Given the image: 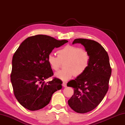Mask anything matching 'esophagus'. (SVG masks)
Here are the masks:
<instances>
[{
	"label": "esophagus",
	"instance_id": "34e87169",
	"mask_svg": "<svg viewBox=\"0 0 125 125\" xmlns=\"http://www.w3.org/2000/svg\"><path fill=\"white\" fill-rule=\"evenodd\" d=\"M62 85L63 86V87H67V84L64 83V82H63V83H62Z\"/></svg>",
	"mask_w": 125,
	"mask_h": 125
}]
</instances>
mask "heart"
I'll use <instances>...</instances> for the list:
<instances>
[{"label": "heart", "mask_w": 125, "mask_h": 125, "mask_svg": "<svg viewBox=\"0 0 125 125\" xmlns=\"http://www.w3.org/2000/svg\"><path fill=\"white\" fill-rule=\"evenodd\" d=\"M58 56L51 53L48 56L47 61L50 67L57 71L64 62V68L55 73L54 77L62 81L66 82L74 75L78 77L83 74L87 69L90 62V56L85 50L77 46L67 45L57 51Z\"/></svg>", "instance_id": "1"}]
</instances>
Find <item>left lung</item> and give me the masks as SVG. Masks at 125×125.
<instances>
[{"instance_id":"left-lung-1","label":"left lung","mask_w":125,"mask_h":125,"mask_svg":"<svg viewBox=\"0 0 125 125\" xmlns=\"http://www.w3.org/2000/svg\"><path fill=\"white\" fill-rule=\"evenodd\" d=\"M80 43L90 56V62L83 74L67 83L74 89L68 101L71 108L78 113L93 110L104 98L109 89L111 68L107 52L100 43L85 39H75L72 44Z\"/></svg>"}]
</instances>
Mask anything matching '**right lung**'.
<instances>
[{
  "label": "right lung",
  "instance_id": "right-lung-1",
  "mask_svg": "<svg viewBox=\"0 0 125 125\" xmlns=\"http://www.w3.org/2000/svg\"><path fill=\"white\" fill-rule=\"evenodd\" d=\"M68 42L47 35H37L27 38L17 49L12 60L10 75L17 100L25 108L38 110L49 104L53 93L62 89V82L54 78L45 80L53 75L47 61L54 48Z\"/></svg>",
  "mask_w": 125,
  "mask_h": 125
}]
</instances>
